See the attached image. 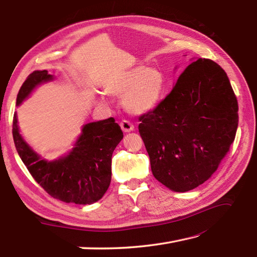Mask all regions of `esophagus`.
<instances>
[{
	"label": "esophagus",
	"mask_w": 257,
	"mask_h": 257,
	"mask_svg": "<svg viewBox=\"0 0 257 257\" xmlns=\"http://www.w3.org/2000/svg\"><path fill=\"white\" fill-rule=\"evenodd\" d=\"M120 127L123 130L124 133H130L134 130V124L129 121V120H122L121 122H120Z\"/></svg>",
	"instance_id": "esophagus-1"
}]
</instances>
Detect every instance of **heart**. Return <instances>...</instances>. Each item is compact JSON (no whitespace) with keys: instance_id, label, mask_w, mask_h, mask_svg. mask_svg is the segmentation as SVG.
<instances>
[{"instance_id":"1","label":"heart","mask_w":257,"mask_h":257,"mask_svg":"<svg viewBox=\"0 0 257 257\" xmlns=\"http://www.w3.org/2000/svg\"><path fill=\"white\" fill-rule=\"evenodd\" d=\"M165 84V77L159 70L139 67L110 81L105 85V91L115 95L124 93V108L134 113H145L159 103Z\"/></svg>"}]
</instances>
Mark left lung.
I'll use <instances>...</instances> for the list:
<instances>
[{"mask_svg":"<svg viewBox=\"0 0 257 257\" xmlns=\"http://www.w3.org/2000/svg\"><path fill=\"white\" fill-rule=\"evenodd\" d=\"M139 121L155 178L184 193L212 177L229 152L238 103L224 70L213 60L198 59Z\"/></svg>","mask_w":257,"mask_h":257,"instance_id":"8db88e82","label":"left lung"}]
</instances>
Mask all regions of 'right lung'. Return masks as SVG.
<instances>
[{"label":"right lung","instance_id":"right-lung-1","mask_svg":"<svg viewBox=\"0 0 257 257\" xmlns=\"http://www.w3.org/2000/svg\"><path fill=\"white\" fill-rule=\"evenodd\" d=\"M52 80L47 70L34 71L23 82L17 104L38 84ZM13 140L18 154L41 187L51 197L64 203L88 205L102 197L111 182V157L123 133L114 119L87 123L75 147L67 157L54 162L41 159L29 147L19 133L17 113L13 115Z\"/></svg>","mask_w":257,"mask_h":257}]
</instances>
